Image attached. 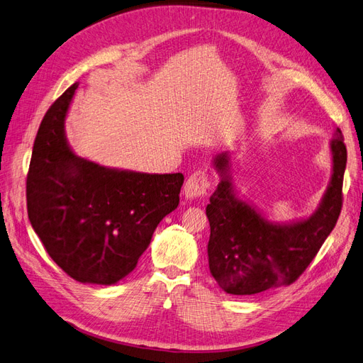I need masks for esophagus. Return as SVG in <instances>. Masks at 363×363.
I'll use <instances>...</instances> for the list:
<instances>
[{
  "label": "esophagus",
  "mask_w": 363,
  "mask_h": 363,
  "mask_svg": "<svg viewBox=\"0 0 363 363\" xmlns=\"http://www.w3.org/2000/svg\"><path fill=\"white\" fill-rule=\"evenodd\" d=\"M209 184H211V182H209L208 172L203 169L195 171L184 183V189H183L184 197L189 200L204 197L206 191H208V188H209Z\"/></svg>",
  "instance_id": "obj_1"
}]
</instances>
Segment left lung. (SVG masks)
<instances>
[{"mask_svg": "<svg viewBox=\"0 0 363 363\" xmlns=\"http://www.w3.org/2000/svg\"><path fill=\"white\" fill-rule=\"evenodd\" d=\"M333 172L318 209L291 223H273L246 200H241L230 174V154L215 155L220 183L206 206L211 224L209 270L230 295L255 293L295 282L316 257L342 209V183L347 148L336 128L330 142Z\"/></svg>", "mask_w": 363, "mask_h": 363, "instance_id": "left-lung-1", "label": "left lung"}]
</instances>
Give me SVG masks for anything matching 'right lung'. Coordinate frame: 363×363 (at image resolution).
Instances as JSON below:
<instances>
[{
    "instance_id": "obj_1",
    "label": "right lung",
    "mask_w": 363,
    "mask_h": 363,
    "mask_svg": "<svg viewBox=\"0 0 363 363\" xmlns=\"http://www.w3.org/2000/svg\"><path fill=\"white\" fill-rule=\"evenodd\" d=\"M73 84L39 126L27 174V212L68 277L111 286L135 269L159 223L177 209L183 174L106 168L73 152L65 117Z\"/></svg>"
}]
</instances>
